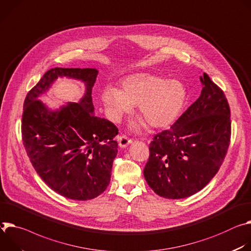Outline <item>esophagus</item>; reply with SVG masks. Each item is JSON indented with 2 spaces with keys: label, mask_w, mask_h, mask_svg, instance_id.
I'll list each match as a JSON object with an SVG mask.
<instances>
[{
  "label": "esophagus",
  "mask_w": 251,
  "mask_h": 251,
  "mask_svg": "<svg viewBox=\"0 0 251 251\" xmlns=\"http://www.w3.org/2000/svg\"><path fill=\"white\" fill-rule=\"evenodd\" d=\"M117 140H118V142H119L120 148H122V149L126 148L128 145H130V144L132 143L131 140H128V138H127L126 135H118Z\"/></svg>",
  "instance_id": "1"
}]
</instances>
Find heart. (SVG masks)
Masks as SVG:
<instances>
[{
	"label": "heart",
	"instance_id": "obj_1",
	"mask_svg": "<svg viewBox=\"0 0 251 251\" xmlns=\"http://www.w3.org/2000/svg\"><path fill=\"white\" fill-rule=\"evenodd\" d=\"M100 100L107 116L115 122H120L136 104L141 118L131 123L132 130L142 128L145 121L151 127L162 128L179 116L186 100V90L179 80L166 79L151 73H135L123 79L122 90L105 86Z\"/></svg>",
	"mask_w": 251,
	"mask_h": 251
}]
</instances>
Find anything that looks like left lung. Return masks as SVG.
Returning <instances> with one entry per match:
<instances>
[{
  "instance_id": "left-lung-1",
  "label": "left lung",
  "mask_w": 251,
  "mask_h": 251,
  "mask_svg": "<svg viewBox=\"0 0 251 251\" xmlns=\"http://www.w3.org/2000/svg\"><path fill=\"white\" fill-rule=\"evenodd\" d=\"M202 90L172 126L153 137L144 176L159 197L188 198L217 174L230 142V109L224 92L204 73Z\"/></svg>"
}]
</instances>
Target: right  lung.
Listing matches in <instances>:
<instances>
[{"instance_id":"add662e5","label":"right lung","mask_w":251,"mask_h":251,"mask_svg":"<svg viewBox=\"0 0 251 251\" xmlns=\"http://www.w3.org/2000/svg\"><path fill=\"white\" fill-rule=\"evenodd\" d=\"M97 69L49 70L24 102V147L41 178L57 193L74 201L99 197L110 181L118 153L117 126L95 116L92 90ZM58 77L79 80L85 93L77 103L49 108L39 100Z\"/></svg>"}]
</instances>
